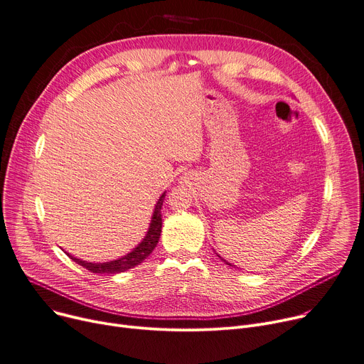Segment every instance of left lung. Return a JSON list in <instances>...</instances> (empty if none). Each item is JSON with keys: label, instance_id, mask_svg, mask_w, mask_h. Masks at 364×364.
Returning a JSON list of instances; mask_svg holds the SVG:
<instances>
[{"label": "left lung", "instance_id": "obj_1", "mask_svg": "<svg viewBox=\"0 0 364 364\" xmlns=\"http://www.w3.org/2000/svg\"><path fill=\"white\" fill-rule=\"evenodd\" d=\"M223 260H224V259H223ZM224 262H225V260H224ZM225 263H227V264H230V263H228V262H225Z\"/></svg>", "mask_w": 364, "mask_h": 364}]
</instances>
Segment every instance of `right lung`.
<instances>
[{"mask_svg":"<svg viewBox=\"0 0 364 364\" xmlns=\"http://www.w3.org/2000/svg\"><path fill=\"white\" fill-rule=\"evenodd\" d=\"M165 199V193H162V196L159 198L155 210H154V216L151 221V227L148 230L146 237L143 238L141 243L133 249L130 253H127L126 256L111 260V262H104V263H92V262H86V260H80L77 257L68 256L75 260L76 263H79L83 268H86L87 271L93 272V274H118V272H124L127 269L134 268L136 264L141 263L144 259H146L152 250L156 247L158 241H159V235H161V230H162V218H161V209H162V203Z\"/></svg>","mask_w":364,"mask_h":364,"instance_id":"obj_1","label":"right lung"}]
</instances>
